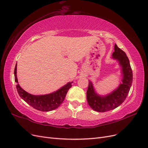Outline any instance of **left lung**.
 I'll return each mask as SVG.
<instances>
[{
	"mask_svg": "<svg viewBox=\"0 0 148 148\" xmlns=\"http://www.w3.org/2000/svg\"><path fill=\"white\" fill-rule=\"evenodd\" d=\"M112 56L114 59L119 61L122 66L123 78L119 87L106 97H100L95 92L92 83L89 81L86 92L88 103L93 110L100 112L112 110L120 106L126 99L132 85V71L126 53L115 44Z\"/></svg>",
	"mask_w": 148,
	"mask_h": 148,
	"instance_id": "1",
	"label": "left lung"
}]
</instances>
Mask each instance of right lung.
I'll return each instance as SVG.
<instances>
[{
	"label": "right lung",
	"instance_id": "obj_1",
	"mask_svg": "<svg viewBox=\"0 0 148 148\" xmlns=\"http://www.w3.org/2000/svg\"><path fill=\"white\" fill-rule=\"evenodd\" d=\"M16 71L17 63L14 68V79L15 82L18 83ZM72 83H68L56 92L43 95H34L29 94L24 91L18 83L16 85V88L20 97L28 105L38 111L47 112L55 110L62 103L69 89L72 86Z\"/></svg>",
	"mask_w": 148,
	"mask_h": 148
}]
</instances>
